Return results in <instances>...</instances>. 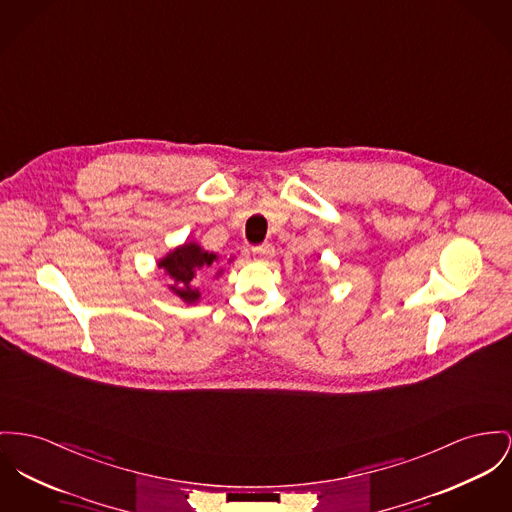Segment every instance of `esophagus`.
Segmentation results:
<instances>
[{"label": "esophagus", "mask_w": 512, "mask_h": 512, "mask_svg": "<svg viewBox=\"0 0 512 512\" xmlns=\"http://www.w3.org/2000/svg\"><path fill=\"white\" fill-rule=\"evenodd\" d=\"M252 252H254V256H256L258 260H270L275 250H273L272 244H268V242H266V244L254 246V248H252Z\"/></svg>", "instance_id": "esophagus-1"}]
</instances>
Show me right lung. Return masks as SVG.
<instances>
[{
	"label": "right lung",
	"mask_w": 512,
	"mask_h": 512,
	"mask_svg": "<svg viewBox=\"0 0 512 512\" xmlns=\"http://www.w3.org/2000/svg\"><path fill=\"white\" fill-rule=\"evenodd\" d=\"M217 256L204 252L198 244H184L171 252L165 260L159 262V268H165V272L171 275L174 285H171L172 291L184 299L186 303H194L200 299V291L192 289V279L198 270L204 266H211Z\"/></svg>",
	"instance_id": "add662e5"
}]
</instances>
